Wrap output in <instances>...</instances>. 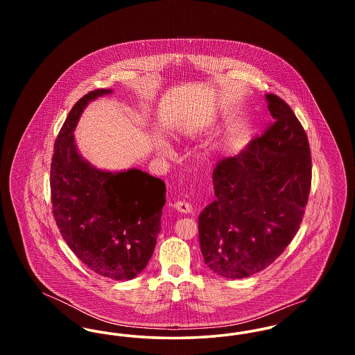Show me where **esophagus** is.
Here are the masks:
<instances>
[{
	"label": "esophagus",
	"mask_w": 355,
	"mask_h": 355,
	"mask_svg": "<svg viewBox=\"0 0 355 355\" xmlns=\"http://www.w3.org/2000/svg\"><path fill=\"white\" fill-rule=\"evenodd\" d=\"M171 207H173V209H175V210H177V211H180V213H184V214H189V213H191V211H193L191 205L187 202H182V201H177V202L173 203V205H171Z\"/></svg>",
	"instance_id": "obj_1"
}]
</instances>
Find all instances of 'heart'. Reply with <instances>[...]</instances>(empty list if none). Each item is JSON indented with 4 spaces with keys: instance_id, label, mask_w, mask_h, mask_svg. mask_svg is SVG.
<instances>
[{
    "instance_id": "heart-1",
    "label": "heart",
    "mask_w": 355,
    "mask_h": 355,
    "mask_svg": "<svg viewBox=\"0 0 355 355\" xmlns=\"http://www.w3.org/2000/svg\"><path fill=\"white\" fill-rule=\"evenodd\" d=\"M209 125V119L203 116L200 117H193V119H181L180 122H177L171 130L170 135L175 139H190L194 138L202 132L203 129ZM168 144L164 139L158 141V150L161 153H165L168 150ZM211 149L205 148V154H210Z\"/></svg>"
}]
</instances>
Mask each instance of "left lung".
Instances as JSON below:
<instances>
[{
    "label": "left lung",
    "mask_w": 355,
    "mask_h": 355,
    "mask_svg": "<svg viewBox=\"0 0 355 355\" xmlns=\"http://www.w3.org/2000/svg\"><path fill=\"white\" fill-rule=\"evenodd\" d=\"M274 123L213 171L216 200L198 217L207 268L223 278H248L271 265L304 217L311 158L302 125L286 102L265 94Z\"/></svg>",
    "instance_id": "obj_1"
}]
</instances>
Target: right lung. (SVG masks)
Instances as JSON below:
<instances>
[{"instance_id":"right-lung-1","label":"right lung","mask_w":355,"mask_h":355,"mask_svg":"<svg viewBox=\"0 0 355 355\" xmlns=\"http://www.w3.org/2000/svg\"><path fill=\"white\" fill-rule=\"evenodd\" d=\"M113 89L87 93L69 113L54 144L53 213L69 248L90 270L114 281L133 279L152 258L166 186L142 170L98 169L78 150L74 130L90 102Z\"/></svg>"}]
</instances>
